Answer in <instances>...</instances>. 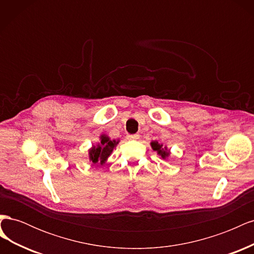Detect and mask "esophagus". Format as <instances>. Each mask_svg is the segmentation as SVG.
Segmentation results:
<instances>
[{"label":"esophagus","instance_id":"1","mask_svg":"<svg viewBox=\"0 0 254 254\" xmlns=\"http://www.w3.org/2000/svg\"><path fill=\"white\" fill-rule=\"evenodd\" d=\"M140 137L139 134H128L127 135V139L128 140H137Z\"/></svg>","mask_w":254,"mask_h":254}]
</instances>
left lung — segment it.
Returning <instances> with one entry per match:
<instances>
[{"mask_svg":"<svg viewBox=\"0 0 254 254\" xmlns=\"http://www.w3.org/2000/svg\"><path fill=\"white\" fill-rule=\"evenodd\" d=\"M150 145H151V148L155 151H157L158 155L161 156V158L163 160H166L168 157H170L171 151L167 149L166 146H163V144H160L157 141H152Z\"/></svg>","mask_w":254,"mask_h":254,"instance_id":"obj_1","label":"left lung"}]
</instances>
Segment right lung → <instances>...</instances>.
<instances>
[{"mask_svg":"<svg viewBox=\"0 0 254 254\" xmlns=\"http://www.w3.org/2000/svg\"><path fill=\"white\" fill-rule=\"evenodd\" d=\"M98 144L93 145L89 149V160L90 162L93 163L96 166L104 165L110 155L112 153L113 149L117 147L120 140H111L108 135L102 134L99 136Z\"/></svg>","mask_w":254,"mask_h":254,"instance_id":"right-lung-1","label":"right lung"}]
</instances>
